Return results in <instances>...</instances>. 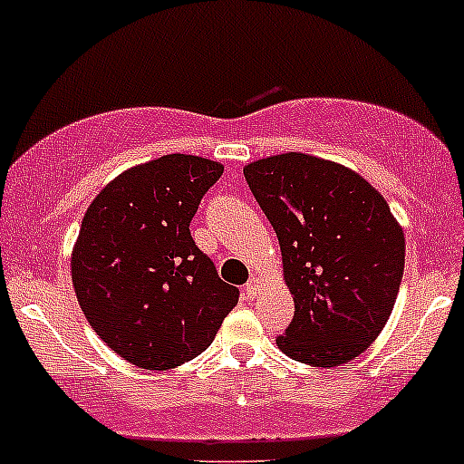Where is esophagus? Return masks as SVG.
<instances>
[{"label":"esophagus","mask_w":464,"mask_h":464,"mask_svg":"<svg viewBox=\"0 0 464 464\" xmlns=\"http://www.w3.org/2000/svg\"><path fill=\"white\" fill-rule=\"evenodd\" d=\"M243 290H246V296L247 298H254L258 294V290H261V278H256V276H252L250 281L246 283V287H243Z\"/></svg>","instance_id":"1"}]
</instances>
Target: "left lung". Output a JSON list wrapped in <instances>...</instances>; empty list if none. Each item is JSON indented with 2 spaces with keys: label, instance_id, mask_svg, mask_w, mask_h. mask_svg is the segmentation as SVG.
<instances>
[{
  "label": "left lung",
  "instance_id": "8db88e82",
  "mask_svg": "<svg viewBox=\"0 0 464 464\" xmlns=\"http://www.w3.org/2000/svg\"><path fill=\"white\" fill-rule=\"evenodd\" d=\"M243 174L276 232L294 296L278 350L314 367L352 361L376 341L401 290L405 237L390 206L356 172L310 154L261 159Z\"/></svg>",
  "mask_w": 464,
  "mask_h": 464
}]
</instances>
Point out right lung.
Returning a JSON list of instances; mask_svg holds the SVG:
<instances>
[{
	"mask_svg": "<svg viewBox=\"0 0 464 464\" xmlns=\"http://www.w3.org/2000/svg\"><path fill=\"white\" fill-rule=\"evenodd\" d=\"M223 166L166 154L119 174L86 210L72 252V285L92 330L123 361L170 370L217 336L238 301L190 221Z\"/></svg>",
	"mask_w": 464,
	"mask_h": 464,
	"instance_id": "obj_1",
	"label": "right lung"
}]
</instances>
